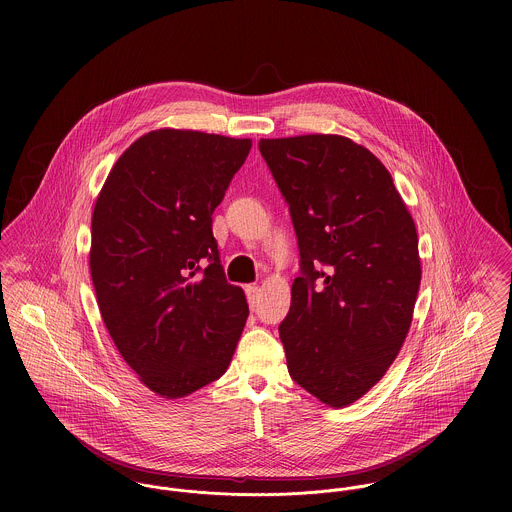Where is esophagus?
I'll list each match as a JSON object with an SVG mask.
<instances>
[{
    "label": "esophagus",
    "mask_w": 512,
    "mask_h": 512,
    "mask_svg": "<svg viewBox=\"0 0 512 512\" xmlns=\"http://www.w3.org/2000/svg\"><path fill=\"white\" fill-rule=\"evenodd\" d=\"M258 286H246V299H248V305L250 309H256L258 307Z\"/></svg>",
    "instance_id": "esophagus-1"
}]
</instances>
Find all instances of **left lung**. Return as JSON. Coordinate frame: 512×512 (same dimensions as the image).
I'll return each instance as SVG.
<instances>
[{"label": "left lung", "instance_id": "obj_1", "mask_svg": "<svg viewBox=\"0 0 512 512\" xmlns=\"http://www.w3.org/2000/svg\"><path fill=\"white\" fill-rule=\"evenodd\" d=\"M299 248L280 323L293 380L343 408L396 359L420 290L418 234L386 167L341 136L260 140Z\"/></svg>", "mask_w": 512, "mask_h": 512}]
</instances>
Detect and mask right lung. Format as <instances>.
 <instances>
[{
    "mask_svg": "<svg viewBox=\"0 0 512 512\" xmlns=\"http://www.w3.org/2000/svg\"><path fill=\"white\" fill-rule=\"evenodd\" d=\"M250 140L157 130L112 167L92 215L90 274L104 325L140 380L163 398L220 378L248 303L226 282L213 213Z\"/></svg>",
    "mask_w": 512,
    "mask_h": 512,
    "instance_id": "1",
    "label": "right lung"
}]
</instances>
